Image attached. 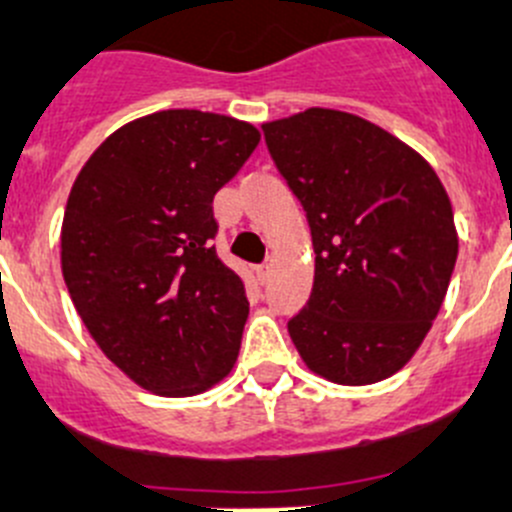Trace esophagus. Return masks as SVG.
<instances>
[{
	"mask_svg": "<svg viewBox=\"0 0 512 512\" xmlns=\"http://www.w3.org/2000/svg\"><path fill=\"white\" fill-rule=\"evenodd\" d=\"M253 271H256V276H259V281H261V284H264V281L269 279V274H271V264H259Z\"/></svg>",
	"mask_w": 512,
	"mask_h": 512,
	"instance_id": "34e87169",
	"label": "esophagus"
}]
</instances>
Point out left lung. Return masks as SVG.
I'll return each mask as SVG.
<instances>
[{
    "mask_svg": "<svg viewBox=\"0 0 512 512\" xmlns=\"http://www.w3.org/2000/svg\"><path fill=\"white\" fill-rule=\"evenodd\" d=\"M261 129L317 253L289 335L327 381H383L419 350L447 294L457 261L447 190L421 154L355 114L307 109Z\"/></svg>",
    "mask_w": 512,
    "mask_h": 512,
    "instance_id": "1",
    "label": "left lung"
}]
</instances>
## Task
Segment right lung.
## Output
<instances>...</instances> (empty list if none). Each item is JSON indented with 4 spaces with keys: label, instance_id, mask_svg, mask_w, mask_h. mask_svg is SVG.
I'll return each mask as SVG.
<instances>
[{
    "label": "right lung",
    "instance_id": "right-lung-1",
    "mask_svg": "<svg viewBox=\"0 0 512 512\" xmlns=\"http://www.w3.org/2000/svg\"><path fill=\"white\" fill-rule=\"evenodd\" d=\"M259 131L172 109L114 131L75 177L60 261L98 348L159 396H192L231 373L248 317L241 276L213 238L215 192Z\"/></svg>",
    "mask_w": 512,
    "mask_h": 512
}]
</instances>
